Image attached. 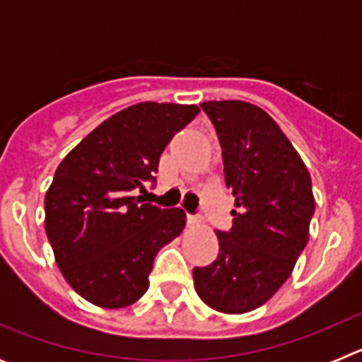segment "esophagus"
<instances>
[{"label": "esophagus", "mask_w": 362, "mask_h": 362, "mask_svg": "<svg viewBox=\"0 0 362 362\" xmlns=\"http://www.w3.org/2000/svg\"><path fill=\"white\" fill-rule=\"evenodd\" d=\"M187 223H188V226H197L201 223V221H199V217L190 216V214H188V216H187Z\"/></svg>", "instance_id": "esophagus-1"}]
</instances>
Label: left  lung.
<instances>
[{
	"label": "left lung",
	"mask_w": 362,
	"mask_h": 362,
	"mask_svg": "<svg viewBox=\"0 0 362 362\" xmlns=\"http://www.w3.org/2000/svg\"><path fill=\"white\" fill-rule=\"evenodd\" d=\"M201 108L216 127L225 183L239 210H232V228L217 232L216 261L194 268V284L210 308L245 313L283 286L305 250L315 210L312 179L263 108L246 101H204Z\"/></svg>",
	"instance_id": "1"
}]
</instances>
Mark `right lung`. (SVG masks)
Returning a JSON list of instances; mask_svg holds the SVG:
<instances>
[{
	"instance_id": "add662e5",
	"label": "right lung",
	"mask_w": 362,
	"mask_h": 362,
	"mask_svg": "<svg viewBox=\"0 0 362 362\" xmlns=\"http://www.w3.org/2000/svg\"><path fill=\"white\" fill-rule=\"evenodd\" d=\"M196 105L137 103L105 119L59 163L45 196V230L66 283L101 308H123L148 290L153 259L183 232L181 209L130 192L156 181L172 137Z\"/></svg>"
}]
</instances>
